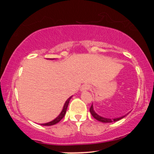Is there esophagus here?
<instances>
[{"mask_svg":"<svg viewBox=\"0 0 154 154\" xmlns=\"http://www.w3.org/2000/svg\"><path fill=\"white\" fill-rule=\"evenodd\" d=\"M91 88V85L89 84H84L82 85V88H81V91H88V90Z\"/></svg>","mask_w":154,"mask_h":154,"instance_id":"esophagus-1","label":"esophagus"}]
</instances>
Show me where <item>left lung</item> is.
<instances>
[{"mask_svg": "<svg viewBox=\"0 0 154 154\" xmlns=\"http://www.w3.org/2000/svg\"><path fill=\"white\" fill-rule=\"evenodd\" d=\"M90 111H91L92 116H93L95 119L98 120V121L101 122H103V123H110V122H113L119 121V120L122 119V118L125 117V116H122V117H119V118H116V119H108V118L102 117V116L98 115V114H97L95 112L94 110H93V105H92L91 106V108H90Z\"/></svg>", "mask_w": 154, "mask_h": 154, "instance_id": "1", "label": "left lung"}]
</instances>
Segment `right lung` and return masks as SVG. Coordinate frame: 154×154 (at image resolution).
Segmentation results:
<instances>
[{
	"label": "right lung",
	"instance_id": "obj_1",
	"mask_svg": "<svg viewBox=\"0 0 154 154\" xmlns=\"http://www.w3.org/2000/svg\"><path fill=\"white\" fill-rule=\"evenodd\" d=\"M72 98V96L69 97V98L67 99V100L66 102H65L64 103V106H63V108L62 109V111H61V114H59V116H57V117L56 118V119L53 120V121L50 122H48V123H45V124H42V125H43V126H51V125H56V123L59 122L60 121H61V119H63V116H65V114H66V109H67V107H68V105H69V100L70 99Z\"/></svg>",
	"mask_w": 154,
	"mask_h": 154
}]
</instances>
